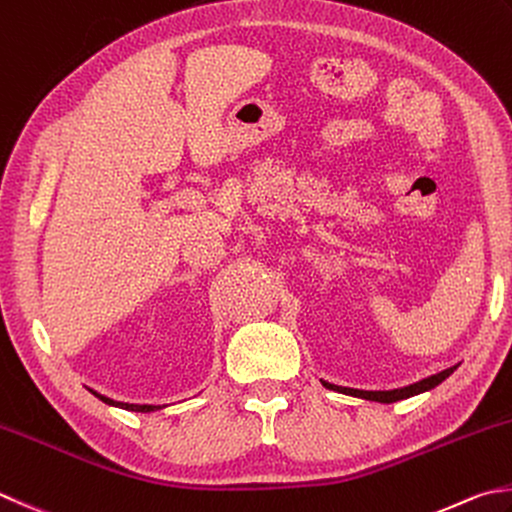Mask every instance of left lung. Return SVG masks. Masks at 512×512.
Masks as SVG:
<instances>
[{
  "label": "left lung",
  "instance_id": "1",
  "mask_svg": "<svg viewBox=\"0 0 512 512\" xmlns=\"http://www.w3.org/2000/svg\"><path fill=\"white\" fill-rule=\"evenodd\" d=\"M457 370V365H452V368L443 370L439 374H432L428 379H421L412 385H406V388H394V390H356V388H343V385H334V383H327L321 379V383L325 385L327 390H334V392H341V394H350V397H359V399H368V401H376V403H394V401H403V399H410V397H417V394L428 392L432 388H437L441 381H446L448 376Z\"/></svg>",
  "mask_w": 512,
  "mask_h": 512
}]
</instances>
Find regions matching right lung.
Listing matches in <instances>:
<instances>
[{"label": "right lung", "mask_w": 512, "mask_h": 512, "mask_svg": "<svg viewBox=\"0 0 512 512\" xmlns=\"http://www.w3.org/2000/svg\"><path fill=\"white\" fill-rule=\"evenodd\" d=\"M89 392L93 394V397H98L102 403H106V406H111V408H122V410H131V412H156L160 408H165V406H153V403H124V401H115V399L104 397V394H100V392L91 390V388H89Z\"/></svg>", "instance_id": "obj_1"}]
</instances>
